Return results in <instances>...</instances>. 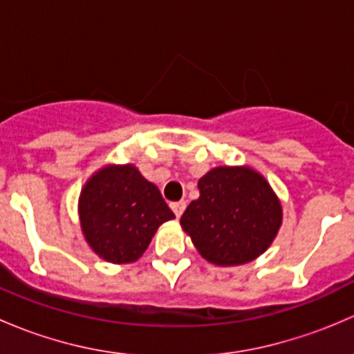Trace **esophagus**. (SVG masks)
Here are the masks:
<instances>
[{"label":"esophagus","instance_id":"1","mask_svg":"<svg viewBox=\"0 0 354 354\" xmlns=\"http://www.w3.org/2000/svg\"><path fill=\"white\" fill-rule=\"evenodd\" d=\"M171 209H173L174 216L180 217L181 214L185 212V209H187V202H185V200H180V202H173V203H171Z\"/></svg>","mask_w":354,"mask_h":354}]
</instances>
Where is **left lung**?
<instances>
[{"instance_id": "obj_1", "label": "left lung", "mask_w": 354, "mask_h": 354, "mask_svg": "<svg viewBox=\"0 0 354 354\" xmlns=\"http://www.w3.org/2000/svg\"><path fill=\"white\" fill-rule=\"evenodd\" d=\"M198 192L180 224L207 262L243 266L276 240L283 205L257 169L246 164L212 167L198 180Z\"/></svg>"}]
</instances>
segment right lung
I'll return each mask as SVG.
<instances>
[{
    "label": "right lung",
    "instance_id": "obj_1",
    "mask_svg": "<svg viewBox=\"0 0 354 354\" xmlns=\"http://www.w3.org/2000/svg\"><path fill=\"white\" fill-rule=\"evenodd\" d=\"M78 219L95 255L111 263H131L144 255L160 224L174 219V214L137 166L106 164L85 181Z\"/></svg>",
    "mask_w": 354,
    "mask_h": 354
}]
</instances>
